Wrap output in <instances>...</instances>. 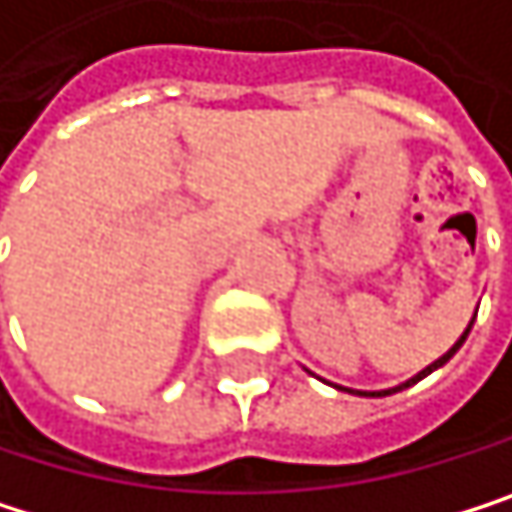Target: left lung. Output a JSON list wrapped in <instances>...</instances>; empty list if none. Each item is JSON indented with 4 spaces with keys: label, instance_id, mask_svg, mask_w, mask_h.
Returning a JSON list of instances; mask_svg holds the SVG:
<instances>
[{
    "label": "left lung",
    "instance_id": "left-lung-1",
    "mask_svg": "<svg viewBox=\"0 0 512 512\" xmlns=\"http://www.w3.org/2000/svg\"><path fill=\"white\" fill-rule=\"evenodd\" d=\"M471 326H474V319H471V323H468V329H465V335H462V338H459V341H456V344H453L450 350H446V353H443V356H440L437 362H431L428 368H422V371H419L416 377H410L407 383H401V386H395V389H383V392H353V389H347V392H353V395H371V398H380V395H392V392H401V389H407V386H413V383H419L422 377H428L431 371H437L440 365H446V362H450V359L456 356V350H459V347L465 344V338H468V332H471ZM338 389H344V386H338Z\"/></svg>",
    "mask_w": 512,
    "mask_h": 512
}]
</instances>
